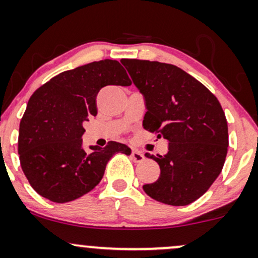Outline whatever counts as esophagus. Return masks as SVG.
Segmentation results:
<instances>
[{"instance_id": "34e87169", "label": "esophagus", "mask_w": 258, "mask_h": 258, "mask_svg": "<svg viewBox=\"0 0 258 258\" xmlns=\"http://www.w3.org/2000/svg\"><path fill=\"white\" fill-rule=\"evenodd\" d=\"M131 157L133 158V161L135 162H142L143 159H144V153L138 151V150H132V153H131Z\"/></svg>"}]
</instances>
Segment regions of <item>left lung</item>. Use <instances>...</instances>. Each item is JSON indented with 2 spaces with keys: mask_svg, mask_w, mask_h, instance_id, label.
Listing matches in <instances>:
<instances>
[{
  "mask_svg": "<svg viewBox=\"0 0 258 258\" xmlns=\"http://www.w3.org/2000/svg\"><path fill=\"white\" fill-rule=\"evenodd\" d=\"M121 63L145 99L144 128L169 142L165 155L145 153L158 163L161 175L143 189L163 204H191L217 180L226 158L229 130L219 101L176 65L139 59Z\"/></svg>",
  "mask_w": 258,
  "mask_h": 258,
  "instance_id": "1",
  "label": "left lung"
}]
</instances>
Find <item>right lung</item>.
Returning <instances> with one entry per match:
<instances>
[{"mask_svg": "<svg viewBox=\"0 0 258 258\" xmlns=\"http://www.w3.org/2000/svg\"><path fill=\"white\" fill-rule=\"evenodd\" d=\"M118 60L105 59L64 71L34 91L19 130V155L32 188L63 204L100 183L113 155H131L125 144L83 149V123L97 114L96 96L106 86H131Z\"/></svg>", "mask_w": 258, "mask_h": 258, "instance_id": "add662e5", "label": "right lung"}]
</instances>
